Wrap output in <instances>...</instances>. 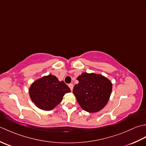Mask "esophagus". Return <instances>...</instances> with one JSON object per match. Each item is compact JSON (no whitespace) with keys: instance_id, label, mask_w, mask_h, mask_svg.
I'll list each match as a JSON object with an SVG mask.
<instances>
[{"instance_id":"esophagus-1","label":"esophagus","mask_w":146,"mask_h":146,"mask_svg":"<svg viewBox=\"0 0 146 146\" xmlns=\"http://www.w3.org/2000/svg\"><path fill=\"white\" fill-rule=\"evenodd\" d=\"M68 86H69V87H70L71 90L72 91L73 90V85L72 84V83H70V84L68 85Z\"/></svg>"}]
</instances>
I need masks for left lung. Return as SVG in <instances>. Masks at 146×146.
<instances>
[{
	"label": "left lung",
	"mask_w": 146,
	"mask_h": 146,
	"mask_svg": "<svg viewBox=\"0 0 146 146\" xmlns=\"http://www.w3.org/2000/svg\"><path fill=\"white\" fill-rule=\"evenodd\" d=\"M77 80L79 81L73 88L75 95L83 110L90 113L103 108L109 100L112 84L104 76L95 73H83Z\"/></svg>",
	"instance_id": "left-lung-1"
}]
</instances>
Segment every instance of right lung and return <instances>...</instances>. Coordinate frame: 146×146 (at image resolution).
Instances as JSON below:
<instances>
[{
	"instance_id": "1",
	"label": "right lung",
	"mask_w": 146,
	"mask_h": 146,
	"mask_svg": "<svg viewBox=\"0 0 146 146\" xmlns=\"http://www.w3.org/2000/svg\"><path fill=\"white\" fill-rule=\"evenodd\" d=\"M70 92L63 81L60 82L55 76L49 75L33 83L29 88V95L40 109L51 110L60 103L65 94Z\"/></svg>"
}]
</instances>
